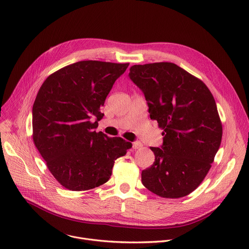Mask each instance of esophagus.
<instances>
[{
  "mask_svg": "<svg viewBox=\"0 0 249 249\" xmlns=\"http://www.w3.org/2000/svg\"><path fill=\"white\" fill-rule=\"evenodd\" d=\"M141 147H142V143L140 142H133V148L134 149H140Z\"/></svg>",
  "mask_w": 249,
  "mask_h": 249,
  "instance_id": "1",
  "label": "esophagus"
}]
</instances>
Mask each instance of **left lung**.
Returning a JSON list of instances; mask_svg holds the SVG:
<instances>
[{
	"label": "left lung",
	"mask_w": 249,
	"mask_h": 249,
	"mask_svg": "<svg viewBox=\"0 0 249 249\" xmlns=\"http://www.w3.org/2000/svg\"><path fill=\"white\" fill-rule=\"evenodd\" d=\"M131 80L143 92L150 118L163 129V145L142 184L170 199L187 196L208 175L222 139V124L207 85L174 63L134 65Z\"/></svg>",
	"instance_id": "8db88e82"
}]
</instances>
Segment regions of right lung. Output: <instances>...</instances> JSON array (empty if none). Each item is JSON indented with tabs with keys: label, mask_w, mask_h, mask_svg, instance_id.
Returning a JSON list of instances; mask_svg holds the SVG:
<instances>
[{
	"label": "right lung",
	"mask_w": 249,
	"mask_h": 249,
	"mask_svg": "<svg viewBox=\"0 0 249 249\" xmlns=\"http://www.w3.org/2000/svg\"><path fill=\"white\" fill-rule=\"evenodd\" d=\"M129 63L80 61L50 74L33 106V141L56 180L71 191L106 183L132 143L97 133L101 108ZM95 120L92 123L90 119Z\"/></svg>",
	"instance_id": "right-lung-1"
}]
</instances>
